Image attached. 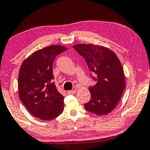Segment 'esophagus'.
Segmentation results:
<instances>
[{"label": "esophagus", "instance_id": "esophagus-1", "mask_svg": "<svg viewBox=\"0 0 150 150\" xmlns=\"http://www.w3.org/2000/svg\"><path fill=\"white\" fill-rule=\"evenodd\" d=\"M75 92H76L75 90H71V91H68L67 93L68 94H74V93H75Z\"/></svg>", "mask_w": 150, "mask_h": 150}]
</instances>
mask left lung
Instances as JSON below:
<instances>
[{
	"label": "left lung",
	"instance_id": "8db88e82",
	"mask_svg": "<svg viewBox=\"0 0 150 150\" xmlns=\"http://www.w3.org/2000/svg\"><path fill=\"white\" fill-rule=\"evenodd\" d=\"M73 48L84 57L91 77L96 84L89 87L91 99L84 107L99 115L113 111L120 101L125 87L124 73L120 59L113 51L98 45L77 44Z\"/></svg>",
	"mask_w": 150,
	"mask_h": 150
}]
</instances>
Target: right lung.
Here are the masks:
<instances>
[{"instance_id": "right-lung-1", "label": "right lung", "mask_w": 150, "mask_h": 150, "mask_svg": "<svg viewBox=\"0 0 150 150\" xmlns=\"http://www.w3.org/2000/svg\"><path fill=\"white\" fill-rule=\"evenodd\" d=\"M67 49L61 45L45 47L28 56L21 66L19 98L27 110L40 120H53L63 111L64 97L53 82V64L56 57Z\"/></svg>"}]
</instances>
